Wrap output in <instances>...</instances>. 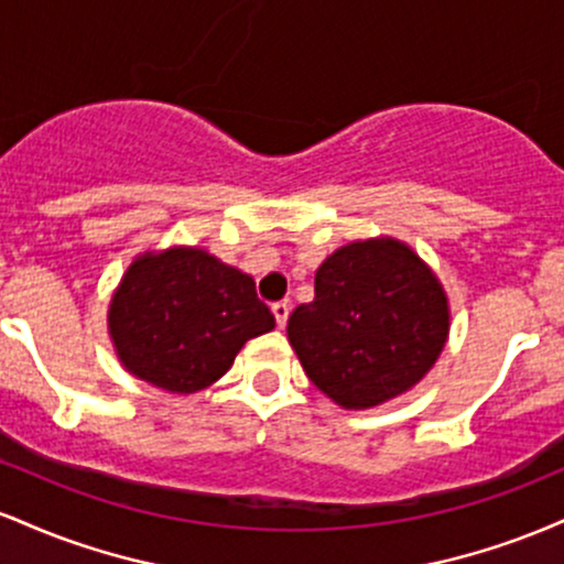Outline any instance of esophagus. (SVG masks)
<instances>
[{
    "mask_svg": "<svg viewBox=\"0 0 564 564\" xmlns=\"http://www.w3.org/2000/svg\"><path fill=\"white\" fill-rule=\"evenodd\" d=\"M289 313H291V307H289V302H275L273 304V315H275V323L278 326H286V321H289Z\"/></svg>",
    "mask_w": 564,
    "mask_h": 564,
    "instance_id": "1",
    "label": "esophagus"
}]
</instances>
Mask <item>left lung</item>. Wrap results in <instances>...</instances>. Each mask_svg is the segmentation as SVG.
<instances>
[{"label":"left lung","instance_id":"1","mask_svg":"<svg viewBox=\"0 0 564 564\" xmlns=\"http://www.w3.org/2000/svg\"><path fill=\"white\" fill-rule=\"evenodd\" d=\"M448 296L411 246L368 238L315 273V300L289 315L310 381L341 408H373L424 379L448 339Z\"/></svg>","mask_w":564,"mask_h":564}]
</instances>
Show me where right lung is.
I'll return each instance as SVG.
<instances>
[{
	"label": "right lung",
	"mask_w": 564,
	"mask_h": 564,
	"mask_svg": "<svg viewBox=\"0 0 564 564\" xmlns=\"http://www.w3.org/2000/svg\"><path fill=\"white\" fill-rule=\"evenodd\" d=\"M273 326L254 278L196 246L145 251L108 307V334L127 371L177 394L215 384L238 349Z\"/></svg>",
	"instance_id": "1"
}]
</instances>
